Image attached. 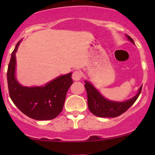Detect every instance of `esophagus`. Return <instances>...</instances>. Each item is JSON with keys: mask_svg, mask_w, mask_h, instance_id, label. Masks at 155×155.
<instances>
[{"mask_svg": "<svg viewBox=\"0 0 155 155\" xmlns=\"http://www.w3.org/2000/svg\"><path fill=\"white\" fill-rule=\"evenodd\" d=\"M72 78L74 81H79L82 78V72L79 70H76L73 72V75H72Z\"/></svg>", "mask_w": 155, "mask_h": 155, "instance_id": "1", "label": "esophagus"}]
</instances>
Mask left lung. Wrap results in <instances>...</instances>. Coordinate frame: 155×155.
<instances>
[{
  "instance_id": "obj_1",
  "label": "left lung",
  "mask_w": 155,
  "mask_h": 155,
  "mask_svg": "<svg viewBox=\"0 0 155 155\" xmlns=\"http://www.w3.org/2000/svg\"><path fill=\"white\" fill-rule=\"evenodd\" d=\"M127 38L134 43V40L130 36H127ZM142 86L139 89L137 94L130 100L124 102H114L105 99L91 84L85 82V87L87 91L89 110L92 114L101 118H115L119 116L135 103L141 93Z\"/></svg>"
}]
</instances>
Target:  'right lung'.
I'll return each mask as SVG.
<instances>
[{
    "mask_svg": "<svg viewBox=\"0 0 155 155\" xmlns=\"http://www.w3.org/2000/svg\"><path fill=\"white\" fill-rule=\"evenodd\" d=\"M19 42L11 54L7 69L9 94L22 113L39 121L51 120L61 112L67 92L73 84L72 73L59 76L44 87H23L15 78V52Z\"/></svg>",
    "mask_w": 155,
    "mask_h": 155,
    "instance_id": "1",
    "label": "right lung"
}]
</instances>
